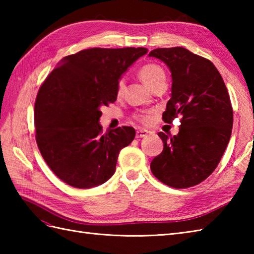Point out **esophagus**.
<instances>
[{
    "label": "esophagus",
    "instance_id": "obj_1",
    "mask_svg": "<svg viewBox=\"0 0 254 254\" xmlns=\"http://www.w3.org/2000/svg\"><path fill=\"white\" fill-rule=\"evenodd\" d=\"M147 134H148V131H146V130H138V131H136V138H143V137H145V136H147Z\"/></svg>",
    "mask_w": 254,
    "mask_h": 254
}]
</instances>
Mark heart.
Instances as JSON below:
<instances>
[{"label":"heart","instance_id":"b5f03b06","mask_svg":"<svg viewBox=\"0 0 254 254\" xmlns=\"http://www.w3.org/2000/svg\"><path fill=\"white\" fill-rule=\"evenodd\" d=\"M138 75H139V78L142 79V82L146 85L148 88H152L156 83H158L161 79H165L166 77L164 69L160 66L156 65V64H146V65H144L141 69H139ZM123 89H124V83L123 80H120L117 86V93L119 96L122 94ZM136 119L139 122L147 124L150 122V120H152V117L149 115H141V116H137Z\"/></svg>","mask_w":254,"mask_h":254}]
</instances>
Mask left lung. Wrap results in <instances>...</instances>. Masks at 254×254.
<instances>
[{
  "label": "left lung",
  "instance_id": "1",
  "mask_svg": "<svg viewBox=\"0 0 254 254\" xmlns=\"http://www.w3.org/2000/svg\"><path fill=\"white\" fill-rule=\"evenodd\" d=\"M149 57L163 61L171 72V95L163 120L180 119L179 133L159 132L164 149L150 170L165 185L196 186L216 169L229 143L234 116L222 75L209 60L185 48H158Z\"/></svg>",
  "mask_w": 254,
  "mask_h": 254
}]
</instances>
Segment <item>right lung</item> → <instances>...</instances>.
I'll use <instances>...</instances> for the list:
<instances>
[{"label": "right lung", "mask_w": 254, "mask_h": 254, "mask_svg": "<svg viewBox=\"0 0 254 254\" xmlns=\"http://www.w3.org/2000/svg\"><path fill=\"white\" fill-rule=\"evenodd\" d=\"M146 48H93L63 58L35 104L36 141L47 165L68 186L98 187L116 172L120 150L135 137L122 127L102 133L100 108L117 100L122 75Z\"/></svg>", "instance_id": "obj_1"}]
</instances>
